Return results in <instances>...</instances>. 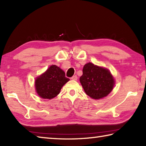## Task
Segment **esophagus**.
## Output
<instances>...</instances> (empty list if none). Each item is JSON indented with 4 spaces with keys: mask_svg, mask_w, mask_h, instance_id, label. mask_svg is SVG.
I'll list each match as a JSON object with an SVG mask.
<instances>
[{
    "mask_svg": "<svg viewBox=\"0 0 146 146\" xmlns=\"http://www.w3.org/2000/svg\"><path fill=\"white\" fill-rule=\"evenodd\" d=\"M77 78H78V77H77L76 75H75V76H73L72 77H71V79L73 80H77Z\"/></svg>",
    "mask_w": 146,
    "mask_h": 146,
    "instance_id": "34e87169",
    "label": "esophagus"
}]
</instances>
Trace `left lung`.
<instances>
[{
  "instance_id": "8db88e82",
  "label": "left lung",
  "mask_w": 146,
  "mask_h": 146,
  "mask_svg": "<svg viewBox=\"0 0 146 146\" xmlns=\"http://www.w3.org/2000/svg\"><path fill=\"white\" fill-rule=\"evenodd\" d=\"M80 82L86 94L95 100L107 96L115 85V80L109 70L92 63L83 66Z\"/></svg>"
}]
</instances>
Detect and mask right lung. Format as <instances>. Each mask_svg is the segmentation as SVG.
Here are the masks:
<instances>
[{"instance_id": "right-lung-1", "label": "right lung", "mask_w": 146, "mask_h": 146, "mask_svg": "<svg viewBox=\"0 0 146 146\" xmlns=\"http://www.w3.org/2000/svg\"><path fill=\"white\" fill-rule=\"evenodd\" d=\"M70 79L56 65H51L35 80L36 91L40 97L52 99L60 94L61 88Z\"/></svg>"}]
</instances>
